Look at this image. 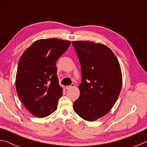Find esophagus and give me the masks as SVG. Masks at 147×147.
I'll return each mask as SVG.
<instances>
[{
    "label": "esophagus",
    "mask_w": 147,
    "mask_h": 147,
    "mask_svg": "<svg viewBox=\"0 0 147 147\" xmlns=\"http://www.w3.org/2000/svg\"><path fill=\"white\" fill-rule=\"evenodd\" d=\"M74 87H75V84H72L71 86H66V89H72V88H74Z\"/></svg>",
    "instance_id": "34e87169"
}]
</instances>
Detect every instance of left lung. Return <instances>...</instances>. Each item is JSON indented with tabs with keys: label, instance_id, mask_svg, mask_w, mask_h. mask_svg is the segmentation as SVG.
Listing matches in <instances>:
<instances>
[{
	"label": "left lung",
	"instance_id": "left-lung-1",
	"mask_svg": "<svg viewBox=\"0 0 147 147\" xmlns=\"http://www.w3.org/2000/svg\"><path fill=\"white\" fill-rule=\"evenodd\" d=\"M72 43L82 75L73 109L84 120L94 121L108 113L117 100L123 83L120 64L111 50L103 44L84 41Z\"/></svg>",
	"mask_w": 147,
	"mask_h": 147
}]
</instances>
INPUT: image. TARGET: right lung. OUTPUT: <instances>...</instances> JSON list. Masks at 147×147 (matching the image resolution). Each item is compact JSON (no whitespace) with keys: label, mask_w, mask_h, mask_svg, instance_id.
<instances>
[{"label":"right lung","mask_w":147,"mask_h":147,"mask_svg":"<svg viewBox=\"0 0 147 147\" xmlns=\"http://www.w3.org/2000/svg\"><path fill=\"white\" fill-rule=\"evenodd\" d=\"M70 41L57 38L37 40L19 59L16 79L17 94L34 115L45 117L56 110L63 88L56 76V61Z\"/></svg>","instance_id":"add662e5"}]
</instances>
